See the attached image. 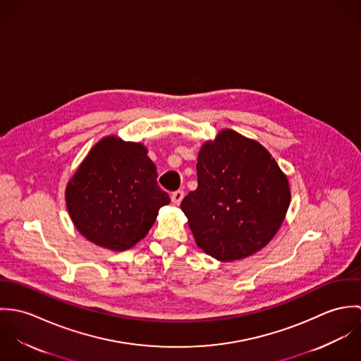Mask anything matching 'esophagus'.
<instances>
[{
  "mask_svg": "<svg viewBox=\"0 0 361 361\" xmlns=\"http://www.w3.org/2000/svg\"><path fill=\"white\" fill-rule=\"evenodd\" d=\"M183 197H185V192H183V190H176V192H173V193L171 195V200H172V203L176 204V206L180 204V202L183 200Z\"/></svg>",
  "mask_w": 361,
  "mask_h": 361,
  "instance_id": "34e87169",
  "label": "esophagus"
}]
</instances>
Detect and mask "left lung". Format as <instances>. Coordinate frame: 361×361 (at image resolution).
Listing matches in <instances>:
<instances>
[{
	"instance_id": "left-lung-1",
	"label": "left lung",
	"mask_w": 361,
	"mask_h": 361,
	"mask_svg": "<svg viewBox=\"0 0 361 361\" xmlns=\"http://www.w3.org/2000/svg\"><path fill=\"white\" fill-rule=\"evenodd\" d=\"M197 189L180 203L196 243L219 261L249 257L278 232L290 203L286 176L257 142L222 130L197 158Z\"/></svg>"
}]
</instances>
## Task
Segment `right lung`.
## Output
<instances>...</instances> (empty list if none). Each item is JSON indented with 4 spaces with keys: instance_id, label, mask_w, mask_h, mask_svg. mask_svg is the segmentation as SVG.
<instances>
[{
    "instance_id": "obj_1",
    "label": "right lung",
    "mask_w": 361,
    "mask_h": 361,
    "mask_svg": "<svg viewBox=\"0 0 361 361\" xmlns=\"http://www.w3.org/2000/svg\"><path fill=\"white\" fill-rule=\"evenodd\" d=\"M169 202L145 146L116 137L97 143L66 188V206L78 231L114 252L140 242Z\"/></svg>"
}]
</instances>
